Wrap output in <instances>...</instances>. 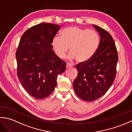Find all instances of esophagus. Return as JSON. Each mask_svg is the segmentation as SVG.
Wrapping results in <instances>:
<instances>
[{"label": "esophagus", "instance_id": "1", "mask_svg": "<svg viewBox=\"0 0 132 132\" xmlns=\"http://www.w3.org/2000/svg\"><path fill=\"white\" fill-rule=\"evenodd\" d=\"M72 66H72V64H70V63H67V64H66V69H70V68H72Z\"/></svg>", "mask_w": 132, "mask_h": 132}]
</instances>
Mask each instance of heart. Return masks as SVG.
I'll return each mask as SVG.
<instances>
[{
  "mask_svg": "<svg viewBox=\"0 0 132 132\" xmlns=\"http://www.w3.org/2000/svg\"><path fill=\"white\" fill-rule=\"evenodd\" d=\"M99 36L96 32L78 27L66 28L61 32V37L55 36L52 45L58 57L63 58L68 52L69 58L78 62H86L93 57L99 47Z\"/></svg>",
  "mask_w": 132,
  "mask_h": 132,
  "instance_id": "b5f03b06",
  "label": "heart"
}]
</instances>
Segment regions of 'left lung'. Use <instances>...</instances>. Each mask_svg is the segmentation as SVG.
I'll return each instance as SVG.
<instances>
[{
	"mask_svg": "<svg viewBox=\"0 0 132 132\" xmlns=\"http://www.w3.org/2000/svg\"><path fill=\"white\" fill-rule=\"evenodd\" d=\"M93 27L99 33V47L90 60L77 64L78 75L73 83L75 94L87 102L99 99L107 92L115 79L118 62L112 36L102 28Z\"/></svg>",
	"mask_w": 132,
	"mask_h": 132,
	"instance_id": "8db88e82",
	"label": "left lung"
}]
</instances>
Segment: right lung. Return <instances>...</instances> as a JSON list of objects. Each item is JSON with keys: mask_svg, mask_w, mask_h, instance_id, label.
Wrapping results in <instances>:
<instances>
[{"mask_svg": "<svg viewBox=\"0 0 132 132\" xmlns=\"http://www.w3.org/2000/svg\"><path fill=\"white\" fill-rule=\"evenodd\" d=\"M60 26L43 23L27 30L17 51V74L29 95L37 99L51 94L57 86L58 74L66 70V63L58 57L52 42Z\"/></svg>", "mask_w": 132, "mask_h": 132, "instance_id": "1", "label": "right lung"}]
</instances>
